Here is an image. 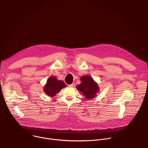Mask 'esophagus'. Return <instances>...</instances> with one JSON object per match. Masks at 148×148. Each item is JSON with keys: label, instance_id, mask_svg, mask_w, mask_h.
Listing matches in <instances>:
<instances>
[{"label": "esophagus", "instance_id": "obj_1", "mask_svg": "<svg viewBox=\"0 0 148 148\" xmlns=\"http://www.w3.org/2000/svg\"><path fill=\"white\" fill-rule=\"evenodd\" d=\"M75 83H72L71 84H70V85H69V87H75Z\"/></svg>", "mask_w": 148, "mask_h": 148}]
</instances>
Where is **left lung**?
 Instances as JSON below:
<instances>
[{
    "instance_id": "obj_1",
    "label": "left lung",
    "mask_w": 148,
    "mask_h": 148,
    "mask_svg": "<svg viewBox=\"0 0 148 148\" xmlns=\"http://www.w3.org/2000/svg\"><path fill=\"white\" fill-rule=\"evenodd\" d=\"M81 84L76 88L86 97L90 99L95 98L99 91L98 84L90 75H83L80 78Z\"/></svg>"
}]
</instances>
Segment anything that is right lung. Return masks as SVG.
<instances>
[{"label": "right lung", "mask_w": 148, "mask_h": 148, "mask_svg": "<svg viewBox=\"0 0 148 148\" xmlns=\"http://www.w3.org/2000/svg\"><path fill=\"white\" fill-rule=\"evenodd\" d=\"M65 87H66V84L62 80L57 79L55 76H51L48 78L43 88V91L47 95L53 97L61 90Z\"/></svg>", "instance_id": "1"}]
</instances>
